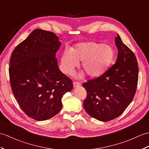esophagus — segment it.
<instances>
[{
	"mask_svg": "<svg viewBox=\"0 0 149 149\" xmlns=\"http://www.w3.org/2000/svg\"><path fill=\"white\" fill-rule=\"evenodd\" d=\"M73 85H74V88H78L79 87V86H81V84L79 82H73Z\"/></svg>",
	"mask_w": 149,
	"mask_h": 149,
	"instance_id": "obj_1",
	"label": "esophagus"
}]
</instances>
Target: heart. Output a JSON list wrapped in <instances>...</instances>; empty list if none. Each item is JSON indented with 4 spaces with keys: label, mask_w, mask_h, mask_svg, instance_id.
Masks as SVG:
<instances>
[{
    "label": "heart",
    "mask_w": 149,
    "mask_h": 149,
    "mask_svg": "<svg viewBox=\"0 0 149 149\" xmlns=\"http://www.w3.org/2000/svg\"><path fill=\"white\" fill-rule=\"evenodd\" d=\"M115 51L109 45L95 42H82L76 45L70 51H65L60 58L61 68L64 74L72 75L81 61V68L90 77L102 75L112 64ZM84 72L77 75V79L84 77Z\"/></svg>",
    "instance_id": "heart-1"
}]
</instances>
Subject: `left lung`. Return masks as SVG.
I'll return each instance as SVG.
<instances>
[{
	"label": "left lung",
	"mask_w": 149,
	"mask_h": 149,
	"mask_svg": "<svg viewBox=\"0 0 149 149\" xmlns=\"http://www.w3.org/2000/svg\"><path fill=\"white\" fill-rule=\"evenodd\" d=\"M116 63L101 76L82 84L87 92L84 108L89 116L106 122L119 117L134 98L138 79L135 55L117 34Z\"/></svg>",
	"instance_id": "1"
}]
</instances>
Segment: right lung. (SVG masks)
I'll use <instances>...</instances> for the list:
<instances>
[{"label":"right lung","instance_id":"obj_1","mask_svg":"<svg viewBox=\"0 0 149 149\" xmlns=\"http://www.w3.org/2000/svg\"><path fill=\"white\" fill-rule=\"evenodd\" d=\"M61 44L53 32L36 29L15 47L10 59L13 94L23 112L36 120L56 115L62 108V96L73 89L55 58Z\"/></svg>","mask_w":149,"mask_h":149}]
</instances>
